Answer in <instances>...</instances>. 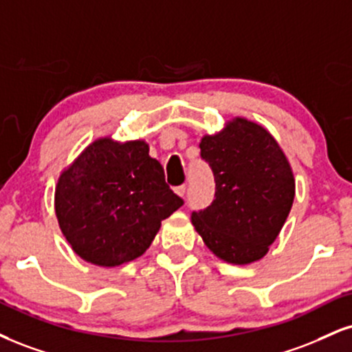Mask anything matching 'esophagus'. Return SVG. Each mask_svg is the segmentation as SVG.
I'll return each instance as SVG.
<instances>
[{
  "label": "esophagus",
  "instance_id": "1",
  "mask_svg": "<svg viewBox=\"0 0 352 352\" xmlns=\"http://www.w3.org/2000/svg\"><path fill=\"white\" fill-rule=\"evenodd\" d=\"M175 193L179 195V197L184 198L185 195H187V187H185V185H180V187H175Z\"/></svg>",
  "mask_w": 352,
  "mask_h": 352
}]
</instances>
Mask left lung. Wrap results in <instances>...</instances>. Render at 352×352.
Returning <instances> with one entry per match:
<instances>
[{"label":"left lung","mask_w":352,"mask_h":352,"mask_svg":"<svg viewBox=\"0 0 352 352\" xmlns=\"http://www.w3.org/2000/svg\"><path fill=\"white\" fill-rule=\"evenodd\" d=\"M201 157L217 184L208 208L192 223L219 259L236 265L261 261L277 239L295 198V179L274 135L245 118L203 135Z\"/></svg>","instance_id":"8db88e82"}]
</instances>
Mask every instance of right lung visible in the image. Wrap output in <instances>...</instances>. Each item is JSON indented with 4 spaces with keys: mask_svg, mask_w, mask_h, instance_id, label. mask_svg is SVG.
I'll use <instances>...</instances> for the list:
<instances>
[{
    "mask_svg": "<svg viewBox=\"0 0 352 352\" xmlns=\"http://www.w3.org/2000/svg\"><path fill=\"white\" fill-rule=\"evenodd\" d=\"M182 205L146 141L96 139L55 185L62 234L77 256L100 267H116L142 256L162 219Z\"/></svg>",
    "mask_w": 352,
    "mask_h": 352,
    "instance_id": "add662e5",
    "label": "right lung"
}]
</instances>
